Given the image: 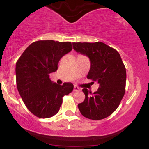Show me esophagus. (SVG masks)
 Segmentation results:
<instances>
[{"instance_id": "1", "label": "esophagus", "mask_w": 149, "mask_h": 149, "mask_svg": "<svg viewBox=\"0 0 149 149\" xmlns=\"http://www.w3.org/2000/svg\"><path fill=\"white\" fill-rule=\"evenodd\" d=\"M80 90V89L78 88V86H76V85H75L74 88H73V91L74 92H79Z\"/></svg>"}]
</instances>
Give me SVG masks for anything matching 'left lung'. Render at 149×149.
<instances>
[{"label": "left lung", "instance_id": "left-lung-1", "mask_svg": "<svg viewBox=\"0 0 149 149\" xmlns=\"http://www.w3.org/2000/svg\"><path fill=\"white\" fill-rule=\"evenodd\" d=\"M77 52L88 56L90 69L87 78L100 88L92 93L83 89L85 100L78 104L80 113L87 118L98 120L108 117L118 107L125 92L126 69L120 55L115 49L102 42H73Z\"/></svg>", "mask_w": 149, "mask_h": 149}]
</instances>
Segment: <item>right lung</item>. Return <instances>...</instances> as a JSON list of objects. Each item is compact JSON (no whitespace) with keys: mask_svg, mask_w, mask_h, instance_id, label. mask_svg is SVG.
<instances>
[{"mask_svg":"<svg viewBox=\"0 0 149 149\" xmlns=\"http://www.w3.org/2000/svg\"><path fill=\"white\" fill-rule=\"evenodd\" d=\"M71 49V42L38 40L31 44L17 61V90L34 116L52 117L59 112L63 97L73 91L72 83L58 85L49 78V73L57 70L61 58Z\"/></svg>","mask_w":149,"mask_h":149,"instance_id":"obj_1","label":"right lung"}]
</instances>
